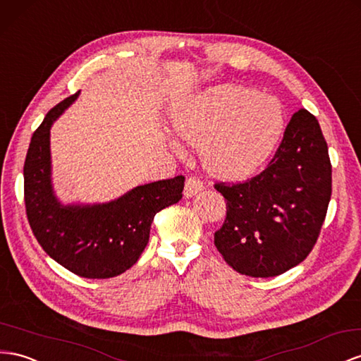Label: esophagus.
Listing matches in <instances>:
<instances>
[{
	"label": "esophagus",
	"instance_id": "1",
	"mask_svg": "<svg viewBox=\"0 0 361 361\" xmlns=\"http://www.w3.org/2000/svg\"><path fill=\"white\" fill-rule=\"evenodd\" d=\"M203 190V183L197 178H188L187 182H185V188H183V196L190 199L192 196H196L197 192Z\"/></svg>",
	"mask_w": 361,
	"mask_h": 361
}]
</instances>
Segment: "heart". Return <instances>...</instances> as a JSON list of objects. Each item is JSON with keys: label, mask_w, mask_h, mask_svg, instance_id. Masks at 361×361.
I'll return each instance as SVG.
<instances>
[{"label": "heart", "mask_w": 361, "mask_h": 361, "mask_svg": "<svg viewBox=\"0 0 361 361\" xmlns=\"http://www.w3.org/2000/svg\"><path fill=\"white\" fill-rule=\"evenodd\" d=\"M171 124L183 142L202 150L211 176L243 180L278 149L286 132V114L274 97L246 86L220 85L178 104Z\"/></svg>", "instance_id": "obj_1"}]
</instances>
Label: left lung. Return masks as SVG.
Here are the masks:
<instances>
[{
  "mask_svg": "<svg viewBox=\"0 0 361 361\" xmlns=\"http://www.w3.org/2000/svg\"><path fill=\"white\" fill-rule=\"evenodd\" d=\"M226 220L216 247L241 275L269 278L307 258L331 199V162L319 121L300 109L287 124L269 167L243 183H216Z\"/></svg>",
  "mask_w": 361,
  "mask_h": 361,
  "instance_id": "8db88e82",
  "label": "left lung"
}]
</instances>
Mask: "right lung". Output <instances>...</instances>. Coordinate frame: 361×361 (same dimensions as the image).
<instances>
[{
  "instance_id": "right-lung-1",
  "label": "right lung",
  "mask_w": 361,
  "mask_h": 361,
  "mask_svg": "<svg viewBox=\"0 0 361 361\" xmlns=\"http://www.w3.org/2000/svg\"><path fill=\"white\" fill-rule=\"evenodd\" d=\"M79 94L54 106L32 136L24 164L25 211L39 245L56 262L82 278L106 279L138 261L153 217L182 199L185 178L140 185L106 203L63 204L51 182L50 129Z\"/></svg>"
}]
</instances>
